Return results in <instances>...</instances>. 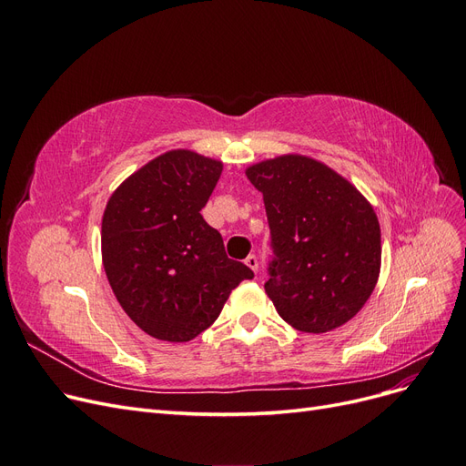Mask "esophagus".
<instances>
[{"instance_id": "1", "label": "esophagus", "mask_w": 466, "mask_h": 466, "mask_svg": "<svg viewBox=\"0 0 466 466\" xmlns=\"http://www.w3.org/2000/svg\"><path fill=\"white\" fill-rule=\"evenodd\" d=\"M245 264L250 268L252 272H258V258H257L255 255H248V257L245 258Z\"/></svg>"}]
</instances>
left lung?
<instances>
[{"instance_id": "left-lung-1", "label": "left lung", "mask_w": 466, "mask_h": 466, "mask_svg": "<svg viewBox=\"0 0 466 466\" xmlns=\"http://www.w3.org/2000/svg\"><path fill=\"white\" fill-rule=\"evenodd\" d=\"M262 192L272 260L264 289L301 332L342 327L370 299L380 270V229L371 204L330 167L281 155L247 168Z\"/></svg>"}]
</instances>
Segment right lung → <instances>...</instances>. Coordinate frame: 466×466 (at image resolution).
<instances>
[{
	"instance_id": "add662e5",
	"label": "right lung",
	"mask_w": 466,
	"mask_h": 466,
	"mask_svg": "<svg viewBox=\"0 0 466 466\" xmlns=\"http://www.w3.org/2000/svg\"><path fill=\"white\" fill-rule=\"evenodd\" d=\"M221 161L175 149L149 161L110 196L103 216V264L118 303L139 329L188 342L219 317L229 293L255 278L225 255L202 218Z\"/></svg>"
}]
</instances>
